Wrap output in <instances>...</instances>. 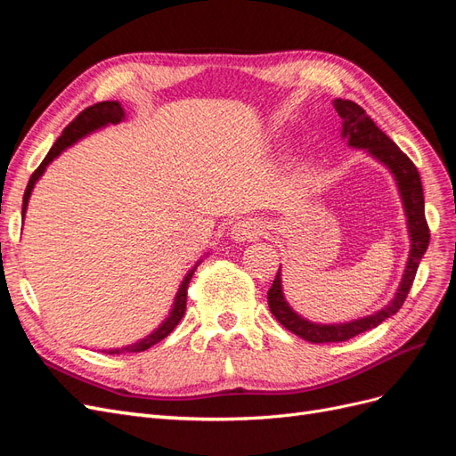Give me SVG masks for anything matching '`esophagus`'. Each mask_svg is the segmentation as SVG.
Returning <instances> with one entry per match:
<instances>
[{"instance_id": "esophagus-1", "label": "esophagus", "mask_w": 456, "mask_h": 456, "mask_svg": "<svg viewBox=\"0 0 456 456\" xmlns=\"http://www.w3.org/2000/svg\"><path fill=\"white\" fill-rule=\"evenodd\" d=\"M262 232H265V224H262L260 218H243L232 226L230 238L236 243L255 241L262 236Z\"/></svg>"}]
</instances>
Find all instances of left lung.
<instances>
[{
  "label": "left lung",
  "instance_id": "obj_1",
  "mask_svg": "<svg viewBox=\"0 0 456 456\" xmlns=\"http://www.w3.org/2000/svg\"><path fill=\"white\" fill-rule=\"evenodd\" d=\"M333 106L342 118V139L348 142L350 148L365 150L370 158L380 161L386 169H388L397 184L399 198L403 203V211L407 216V232L411 240V249L407 256V265L399 281L397 291L394 298L386 305L382 310L360 317V320L344 322V323H314L308 322L306 317L297 314L283 295L281 285V268L275 275V280L268 291V306L270 312L275 315L285 329L291 330L297 337L305 338L314 344L322 342H344L348 338H354L357 335L365 333L369 329H375L384 320H388L399 308L403 306V302L409 295V289L415 280L420 258L424 256L428 243H430V230H428V223L424 216V194H422V183L420 175L402 150L397 148L395 142H392L390 136L382 133L377 123L372 121L365 110L352 101L335 99Z\"/></svg>",
  "mask_w": 456,
  "mask_h": 456
}]
</instances>
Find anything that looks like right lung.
<instances>
[{
  "mask_svg": "<svg viewBox=\"0 0 456 456\" xmlns=\"http://www.w3.org/2000/svg\"><path fill=\"white\" fill-rule=\"evenodd\" d=\"M123 119H126V110L121 108V104H119L118 101H104V102H99V104H93V106L86 108L84 112H81V114L70 123V126H66L64 131H62V134L57 139V142H54L53 148L49 150V154L45 156V159L41 161L39 167H37V169L34 171V175L30 176L28 186H26L24 198H22V218H24V215H26V209H28V201H30V196H32V190H34L36 183L39 181L41 175L45 173L47 165H49L54 158L61 156V151H64L66 148L74 146L77 141L86 139L87 134H91V133H94V131H99V129L110 126V123H112V126H116V123H119V121H123ZM207 255H209V253H207ZM201 260H203V258H200V260L196 262V265H194V268L188 270V273L184 275V280H183L181 287H178V291H176V297H175V302H173V308H171L169 315L165 317L163 323H161L156 330H151V333H150L148 337L141 338L139 342L129 344V346L112 348V350H102V352H106V354H134V352H144V350L151 348V346H154V344H158L159 340H163L165 337H167V335L171 333V330L178 325V322L183 320V315H184V312H186L188 283H190V280H191V275H194L196 268L200 266Z\"/></svg>",
  "mask_w": 456,
  "mask_h": 456,
  "instance_id": "obj_1",
  "label": "right lung"
}]
</instances>
